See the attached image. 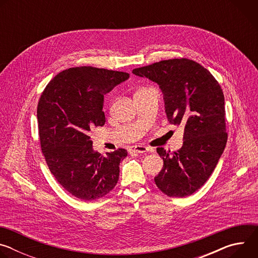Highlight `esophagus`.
<instances>
[{"label":"esophagus","mask_w":258,"mask_h":258,"mask_svg":"<svg viewBox=\"0 0 258 258\" xmlns=\"http://www.w3.org/2000/svg\"><path fill=\"white\" fill-rule=\"evenodd\" d=\"M131 153L132 152H135V153H145L147 151H149V149L147 148L146 146H143V145H136V146H133L130 148L128 150Z\"/></svg>","instance_id":"1"}]
</instances>
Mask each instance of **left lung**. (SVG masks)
I'll return each mask as SVG.
<instances>
[{
    "instance_id": "left-lung-1",
    "label": "left lung",
    "mask_w": 258,
    "mask_h": 258,
    "mask_svg": "<svg viewBox=\"0 0 258 258\" xmlns=\"http://www.w3.org/2000/svg\"><path fill=\"white\" fill-rule=\"evenodd\" d=\"M133 73L159 86L167 120L185 127L179 150L157 148L163 167L154 177L156 186L169 197L189 196L206 182L225 150L223 90L206 68L185 58L163 60Z\"/></svg>"
}]
</instances>
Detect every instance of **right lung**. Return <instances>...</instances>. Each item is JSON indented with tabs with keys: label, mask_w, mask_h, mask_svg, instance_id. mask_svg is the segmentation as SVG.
I'll return each mask as SVG.
<instances>
[{
	"label": "right lung",
	"mask_w": 258,
	"mask_h": 258,
	"mask_svg": "<svg viewBox=\"0 0 258 258\" xmlns=\"http://www.w3.org/2000/svg\"><path fill=\"white\" fill-rule=\"evenodd\" d=\"M130 79L126 72L73 67L48 84L38 104L39 135L49 169L71 195L93 201L117 183L127 156L117 149L103 156L93 148L91 128L105 124L104 96Z\"/></svg>",
	"instance_id": "obj_1"
}]
</instances>
